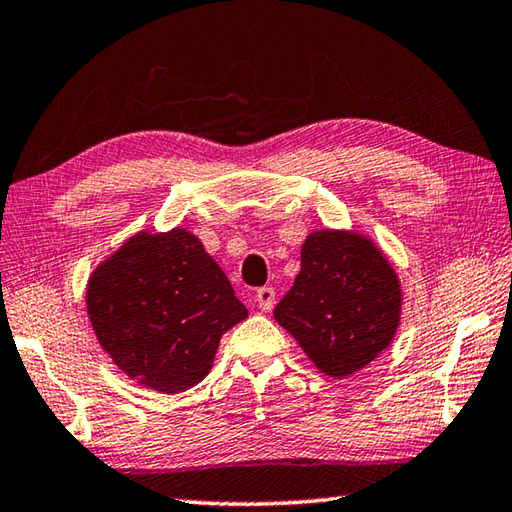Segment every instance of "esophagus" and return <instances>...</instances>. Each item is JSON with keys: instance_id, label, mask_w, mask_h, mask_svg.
Returning a JSON list of instances; mask_svg holds the SVG:
<instances>
[{"instance_id": "esophagus-1", "label": "esophagus", "mask_w": 512, "mask_h": 512, "mask_svg": "<svg viewBox=\"0 0 512 512\" xmlns=\"http://www.w3.org/2000/svg\"><path fill=\"white\" fill-rule=\"evenodd\" d=\"M256 303L263 312H272L274 303H276V292L274 287H260L256 292Z\"/></svg>"}]
</instances>
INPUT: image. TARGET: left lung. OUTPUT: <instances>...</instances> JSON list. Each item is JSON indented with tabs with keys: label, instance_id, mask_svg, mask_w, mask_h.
Instances as JSON below:
<instances>
[{
	"label": "left lung",
	"instance_id": "obj_1",
	"mask_svg": "<svg viewBox=\"0 0 512 512\" xmlns=\"http://www.w3.org/2000/svg\"><path fill=\"white\" fill-rule=\"evenodd\" d=\"M401 283L368 236L321 229L305 238L301 272L276 305V323L334 379L374 361L397 334Z\"/></svg>",
	"mask_w": 512,
	"mask_h": 512
}]
</instances>
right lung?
Here are the masks:
<instances>
[{"label":"right lung","instance_id":"1","mask_svg":"<svg viewBox=\"0 0 512 512\" xmlns=\"http://www.w3.org/2000/svg\"><path fill=\"white\" fill-rule=\"evenodd\" d=\"M102 350L144 388L176 394L214 365L220 336L245 321L229 278L191 231H138L86 285Z\"/></svg>","mask_w":512,"mask_h":512}]
</instances>
